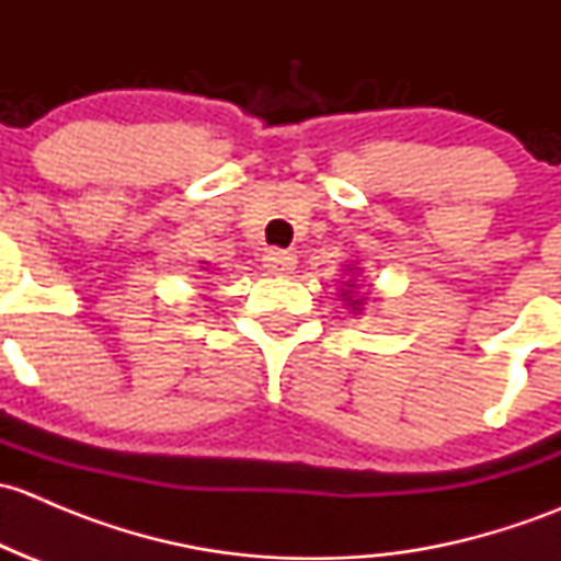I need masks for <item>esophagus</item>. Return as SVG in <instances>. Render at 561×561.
<instances>
[{"instance_id": "34e87169", "label": "esophagus", "mask_w": 561, "mask_h": 561, "mask_svg": "<svg viewBox=\"0 0 561 561\" xmlns=\"http://www.w3.org/2000/svg\"><path fill=\"white\" fill-rule=\"evenodd\" d=\"M296 254L293 252H279V249H271L268 254L263 257V265L268 274H276V276H287L296 271Z\"/></svg>"}]
</instances>
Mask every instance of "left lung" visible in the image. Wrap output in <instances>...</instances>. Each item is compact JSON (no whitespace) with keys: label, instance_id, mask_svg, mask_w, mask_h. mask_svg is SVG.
Returning a JSON list of instances; mask_svg holds the SVG:
<instances>
[{"label":"left lung","instance_id":"8db88e82","mask_svg":"<svg viewBox=\"0 0 561 561\" xmlns=\"http://www.w3.org/2000/svg\"><path fill=\"white\" fill-rule=\"evenodd\" d=\"M342 271H344V282H342V293H339V296H342L344 307H347L350 312L364 314L366 304H369V293L360 290V279H358L360 265L358 263H347Z\"/></svg>","mask_w":561,"mask_h":561}]
</instances>
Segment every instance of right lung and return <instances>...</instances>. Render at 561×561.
I'll return each instance as SVG.
<instances>
[{
    "mask_svg": "<svg viewBox=\"0 0 561 561\" xmlns=\"http://www.w3.org/2000/svg\"><path fill=\"white\" fill-rule=\"evenodd\" d=\"M206 265H208L206 260H201V271H206V274H208V268H206Z\"/></svg>",
    "mask_w": 561,
    "mask_h": 561,
    "instance_id": "obj_1",
    "label": "right lung"
}]
</instances>
